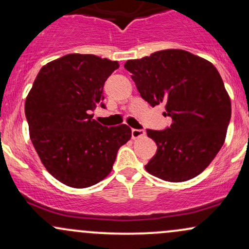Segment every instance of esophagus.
Returning a JSON list of instances; mask_svg holds the SVG:
<instances>
[{
    "label": "esophagus",
    "mask_w": 249,
    "mask_h": 249,
    "mask_svg": "<svg viewBox=\"0 0 249 249\" xmlns=\"http://www.w3.org/2000/svg\"><path fill=\"white\" fill-rule=\"evenodd\" d=\"M131 136H132L133 139L141 138V137L145 136V131L142 130V128H139V130L138 128H132V130H131Z\"/></svg>",
    "instance_id": "obj_1"
}]
</instances>
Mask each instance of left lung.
Listing matches in <instances>:
<instances>
[{
	"label": "left lung",
	"mask_w": 249,
	"mask_h": 249,
	"mask_svg": "<svg viewBox=\"0 0 249 249\" xmlns=\"http://www.w3.org/2000/svg\"><path fill=\"white\" fill-rule=\"evenodd\" d=\"M142 98L154 107L164 103L172 124L146 132L157 152L145 165L148 173L171 182L186 181L206 168L224 145L231 121V99L221 76L206 59L185 50L157 51L130 59Z\"/></svg>",
	"instance_id": "left-lung-1"
}]
</instances>
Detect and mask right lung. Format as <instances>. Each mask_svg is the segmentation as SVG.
Returning a JSON list of instances; mask_svg holds the SVG:
<instances>
[{"instance_id":"obj_1","label":"right lung","mask_w":249,"mask_h":249,"mask_svg":"<svg viewBox=\"0 0 249 249\" xmlns=\"http://www.w3.org/2000/svg\"><path fill=\"white\" fill-rule=\"evenodd\" d=\"M119 64L70 53L39 70L25 101L30 139L53 178L70 187L92 186L111 172L131 128L104 126L91 115L103 103L104 83Z\"/></svg>"}]
</instances>
